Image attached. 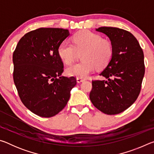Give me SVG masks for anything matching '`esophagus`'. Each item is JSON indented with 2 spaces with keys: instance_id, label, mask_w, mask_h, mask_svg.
<instances>
[{
  "instance_id": "esophagus-1",
  "label": "esophagus",
  "mask_w": 154,
  "mask_h": 154,
  "mask_svg": "<svg viewBox=\"0 0 154 154\" xmlns=\"http://www.w3.org/2000/svg\"><path fill=\"white\" fill-rule=\"evenodd\" d=\"M85 79H82V78H79V77H77V83H81V82H84Z\"/></svg>"
}]
</instances>
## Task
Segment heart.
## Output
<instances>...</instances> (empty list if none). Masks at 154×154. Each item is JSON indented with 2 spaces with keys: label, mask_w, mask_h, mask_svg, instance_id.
Listing matches in <instances>:
<instances>
[{
  "label": "heart",
  "mask_w": 154,
  "mask_h": 154,
  "mask_svg": "<svg viewBox=\"0 0 154 154\" xmlns=\"http://www.w3.org/2000/svg\"><path fill=\"white\" fill-rule=\"evenodd\" d=\"M72 44L63 41L58 48V55L66 64L75 61L78 53L82 54V62L72 64L66 70L69 76L85 78L96 67L103 69L111 61L113 54L112 43L98 34L83 30L72 36Z\"/></svg>",
  "instance_id": "obj_1"
}]
</instances>
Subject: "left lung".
Returning a JSON list of instances; mask_svg holds the SVG:
<instances>
[{"label":"left lung","instance_id":"8db88e82","mask_svg":"<svg viewBox=\"0 0 154 154\" xmlns=\"http://www.w3.org/2000/svg\"><path fill=\"white\" fill-rule=\"evenodd\" d=\"M96 31L108 36L113 48L111 61L100 75L107 80H93L90 99L107 115L120 113L139 96L145 74L144 54L139 42L127 30L100 27Z\"/></svg>","mask_w":154,"mask_h":154}]
</instances>
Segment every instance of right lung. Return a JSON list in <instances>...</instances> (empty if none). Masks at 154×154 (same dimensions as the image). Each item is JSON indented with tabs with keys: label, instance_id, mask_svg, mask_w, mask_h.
Instances as JSON below:
<instances>
[{
	"label": "right lung",
	"instance_id": "add662e5",
	"mask_svg": "<svg viewBox=\"0 0 154 154\" xmlns=\"http://www.w3.org/2000/svg\"><path fill=\"white\" fill-rule=\"evenodd\" d=\"M70 35L63 28H40L23 36L13 54L14 81L22 103L43 118H51L66 105L77 83L61 76L63 62L58 48Z\"/></svg>",
	"mask_w": 154,
	"mask_h": 154
}]
</instances>
